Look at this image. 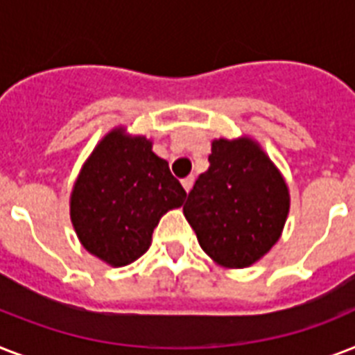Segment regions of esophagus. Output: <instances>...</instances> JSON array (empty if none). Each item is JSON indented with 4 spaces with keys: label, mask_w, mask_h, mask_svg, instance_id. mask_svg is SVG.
I'll use <instances>...</instances> for the list:
<instances>
[{
    "label": "esophagus",
    "mask_w": 355,
    "mask_h": 355,
    "mask_svg": "<svg viewBox=\"0 0 355 355\" xmlns=\"http://www.w3.org/2000/svg\"><path fill=\"white\" fill-rule=\"evenodd\" d=\"M193 182H195V178H193V177H186V178H184V180H182L184 189H186L188 193H189V189L193 188Z\"/></svg>",
    "instance_id": "obj_1"
}]
</instances>
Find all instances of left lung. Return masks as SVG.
<instances>
[{
    "mask_svg": "<svg viewBox=\"0 0 355 355\" xmlns=\"http://www.w3.org/2000/svg\"><path fill=\"white\" fill-rule=\"evenodd\" d=\"M210 167L189 191L184 216L199 245L225 269H245L280 239L291 197L286 178L256 139L211 141Z\"/></svg>",
    "mask_w": 355,
    "mask_h": 355,
    "instance_id": "8db88e82",
    "label": "left lung"
}]
</instances>
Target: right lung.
Returning <instances> with one entry per match:
<instances>
[{"instance_id": "add662e5", "label": "right lung", "mask_w": 355, "mask_h": 355, "mask_svg": "<svg viewBox=\"0 0 355 355\" xmlns=\"http://www.w3.org/2000/svg\"><path fill=\"white\" fill-rule=\"evenodd\" d=\"M184 199L186 191L153 141L116 127L80 167L69 217L88 252L110 267H125L147 252L162 216Z\"/></svg>"}]
</instances>
